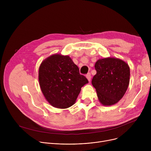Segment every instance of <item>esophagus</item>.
I'll list each match as a JSON object with an SVG mask.
<instances>
[{
    "mask_svg": "<svg viewBox=\"0 0 151 151\" xmlns=\"http://www.w3.org/2000/svg\"><path fill=\"white\" fill-rule=\"evenodd\" d=\"M86 78H87V79H88V81H90L91 80V74L90 73H88V74L86 75Z\"/></svg>",
    "mask_w": 151,
    "mask_h": 151,
    "instance_id": "34e87169",
    "label": "esophagus"
}]
</instances>
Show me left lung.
<instances>
[{
	"label": "left lung",
	"mask_w": 151,
	"mask_h": 151,
	"mask_svg": "<svg viewBox=\"0 0 151 151\" xmlns=\"http://www.w3.org/2000/svg\"><path fill=\"white\" fill-rule=\"evenodd\" d=\"M96 75L92 84L96 89L100 102L105 106L114 105L128 88L130 68L123 60L108 58L98 60L95 65Z\"/></svg>",
	"instance_id": "obj_1"
}]
</instances>
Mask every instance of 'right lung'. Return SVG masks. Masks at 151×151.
<instances>
[{"label": "right lung", "instance_id": "1", "mask_svg": "<svg viewBox=\"0 0 151 151\" xmlns=\"http://www.w3.org/2000/svg\"><path fill=\"white\" fill-rule=\"evenodd\" d=\"M38 80L46 100L61 109L72 106L82 87L88 83L71 59L60 54L52 55L42 62Z\"/></svg>", "mask_w": 151, "mask_h": 151}]
</instances>
